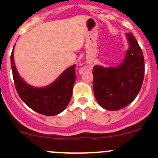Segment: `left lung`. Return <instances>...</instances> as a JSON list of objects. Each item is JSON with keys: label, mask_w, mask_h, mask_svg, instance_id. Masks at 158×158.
<instances>
[{"label": "left lung", "mask_w": 158, "mask_h": 158, "mask_svg": "<svg viewBox=\"0 0 158 158\" xmlns=\"http://www.w3.org/2000/svg\"><path fill=\"white\" fill-rule=\"evenodd\" d=\"M129 48L124 60L115 67L95 65L93 92L96 101L109 111L122 109L136 98L145 73L142 49L132 33H127Z\"/></svg>", "instance_id": "left-lung-1"}]
</instances>
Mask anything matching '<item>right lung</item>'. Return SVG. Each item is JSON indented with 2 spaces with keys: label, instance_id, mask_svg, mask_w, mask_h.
<instances>
[{
  "label": "right lung",
  "instance_id": "right-lung-1",
  "mask_svg": "<svg viewBox=\"0 0 158 158\" xmlns=\"http://www.w3.org/2000/svg\"><path fill=\"white\" fill-rule=\"evenodd\" d=\"M13 50L11 54L12 75L15 87L21 100L30 108L42 115L51 116L63 111L73 94L76 80L75 65L65 69L51 85L41 88L33 87L18 73L14 62Z\"/></svg>",
  "mask_w": 158,
  "mask_h": 158
}]
</instances>
